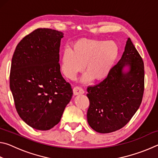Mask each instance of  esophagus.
I'll list each match as a JSON object with an SVG mask.
<instances>
[{"label": "esophagus", "mask_w": 158, "mask_h": 158, "mask_svg": "<svg viewBox=\"0 0 158 158\" xmlns=\"http://www.w3.org/2000/svg\"><path fill=\"white\" fill-rule=\"evenodd\" d=\"M73 93L75 95H81V94H84V90L81 87L76 86L73 89Z\"/></svg>", "instance_id": "obj_1"}]
</instances>
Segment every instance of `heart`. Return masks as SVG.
I'll use <instances>...</instances> for the list:
<instances>
[{
    "instance_id": "heart-1",
    "label": "heart",
    "mask_w": 158,
    "mask_h": 158,
    "mask_svg": "<svg viewBox=\"0 0 158 158\" xmlns=\"http://www.w3.org/2000/svg\"><path fill=\"white\" fill-rule=\"evenodd\" d=\"M118 47L113 41L81 39L73 49L67 48L61 56V70L68 79H74L84 67L86 73L83 82L102 81L110 74L118 56Z\"/></svg>"
}]
</instances>
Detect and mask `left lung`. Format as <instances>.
Here are the masks:
<instances>
[{
	"mask_svg": "<svg viewBox=\"0 0 158 158\" xmlns=\"http://www.w3.org/2000/svg\"><path fill=\"white\" fill-rule=\"evenodd\" d=\"M143 90V60L128 37L121 58L109 76L87 88V121L90 127L105 134L124 127L139 108Z\"/></svg>",
	"mask_w": 158,
	"mask_h": 158,
	"instance_id": "obj_1",
	"label": "left lung"
}]
</instances>
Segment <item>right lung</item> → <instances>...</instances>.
Returning a JSON list of instances; mask_svg holds the SVG:
<instances>
[{
	"mask_svg": "<svg viewBox=\"0 0 158 158\" xmlns=\"http://www.w3.org/2000/svg\"><path fill=\"white\" fill-rule=\"evenodd\" d=\"M62 32L38 28L21 40L13 54L10 87L19 116L29 126L50 130L60 122L73 95L60 73Z\"/></svg>",
	"mask_w": 158,
	"mask_h": 158,
	"instance_id": "1",
	"label": "right lung"
}]
</instances>
